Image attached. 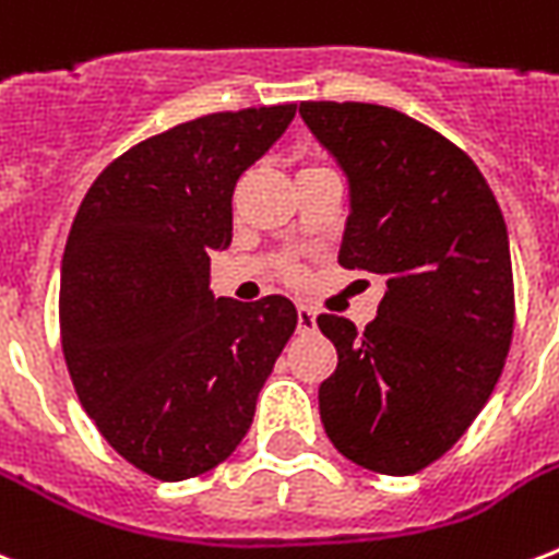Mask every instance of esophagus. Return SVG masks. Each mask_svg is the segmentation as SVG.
I'll return each mask as SVG.
<instances>
[{
  "instance_id": "1",
  "label": "esophagus",
  "mask_w": 559,
  "mask_h": 559,
  "mask_svg": "<svg viewBox=\"0 0 559 559\" xmlns=\"http://www.w3.org/2000/svg\"><path fill=\"white\" fill-rule=\"evenodd\" d=\"M296 325L298 334H313L317 331V310L310 308V305H298Z\"/></svg>"
}]
</instances>
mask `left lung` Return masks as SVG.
I'll return each instance as SVG.
<instances>
[{"instance_id":"1","label":"left lung","mask_w":559,"mask_h":559,"mask_svg":"<svg viewBox=\"0 0 559 559\" xmlns=\"http://www.w3.org/2000/svg\"><path fill=\"white\" fill-rule=\"evenodd\" d=\"M298 114L348 178L340 266L386 281L364 334L334 313L317 319L336 346L319 416L343 457L413 475L466 433L504 369V216L472 157L402 110L301 102Z\"/></svg>"}]
</instances>
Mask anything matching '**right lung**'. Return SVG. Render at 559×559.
Wrapping results in <instances>:
<instances>
[{
  "label": "right lung",
  "instance_id": "add662e5",
  "mask_svg": "<svg viewBox=\"0 0 559 559\" xmlns=\"http://www.w3.org/2000/svg\"><path fill=\"white\" fill-rule=\"evenodd\" d=\"M296 105L225 110L143 140L84 195L61 261V343L81 407L157 480L211 472L249 431L296 305L216 298L231 195Z\"/></svg>",
  "mask_w": 559,
  "mask_h": 559
}]
</instances>
